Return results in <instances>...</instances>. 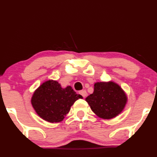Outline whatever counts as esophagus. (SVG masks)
<instances>
[{
  "label": "esophagus",
  "instance_id": "1",
  "mask_svg": "<svg viewBox=\"0 0 157 157\" xmlns=\"http://www.w3.org/2000/svg\"><path fill=\"white\" fill-rule=\"evenodd\" d=\"M79 94H81V95L82 96V97H83V98H86V96H87V92H86V90H80V93H79Z\"/></svg>",
  "mask_w": 157,
  "mask_h": 157
}]
</instances>
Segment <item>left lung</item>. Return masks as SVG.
Instances as JSON below:
<instances>
[{"label": "left lung", "instance_id": "8db88e82", "mask_svg": "<svg viewBox=\"0 0 157 157\" xmlns=\"http://www.w3.org/2000/svg\"><path fill=\"white\" fill-rule=\"evenodd\" d=\"M86 101L97 116L111 119L122 112L127 97L118 84L112 81L99 82L94 84L93 94L87 97Z\"/></svg>", "mask_w": 157, "mask_h": 157}]
</instances>
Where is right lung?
Masks as SVG:
<instances>
[{
    "label": "right lung",
    "mask_w": 157,
    "mask_h": 157,
    "mask_svg": "<svg viewBox=\"0 0 157 157\" xmlns=\"http://www.w3.org/2000/svg\"><path fill=\"white\" fill-rule=\"evenodd\" d=\"M82 98L71 86L63 88L57 81L50 80L35 90L31 104L42 119L57 123L63 121L75 101Z\"/></svg>",
    "instance_id": "obj_1"
}]
</instances>
